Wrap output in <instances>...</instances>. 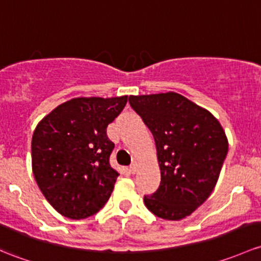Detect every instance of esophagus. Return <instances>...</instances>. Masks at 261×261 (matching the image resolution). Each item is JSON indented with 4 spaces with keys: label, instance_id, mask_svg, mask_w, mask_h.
<instances>
[{
    "label": "esophagus",
    "instance_id": "34e87169",
    "mask_svg": "<svg viewBox=\"0 0 261 261\" xmlns=\"http://www.w3.org/2000/svg\"><path fill=\"white\" fill-rule=\"evenodd\" d=\"M136 170H138V165H136V164H131V165H130V172H131V174H135Z\"/></svg>",
    "mask_w": 261,
    "mask_h": 261
}]
</instances>
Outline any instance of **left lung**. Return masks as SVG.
<instances>
[{"label":"left lung","instance_id":"8db88e82","mask_svg":"<svg viewBox=\"0 0 261 261\" xmlns=\"http://www.w3.org/2000/svg\"><path fill=\"white\" fill-rule=\"evenodd\" d=\"M130 106L155 139L161 182L144 202L153 215L181 220L213 193L227 153L220 122L176 92L130 96Z\"/></svg>","mask_w":261,"mask_h":261}]
</instances>
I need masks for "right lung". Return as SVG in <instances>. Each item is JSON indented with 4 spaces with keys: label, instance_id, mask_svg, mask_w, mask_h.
<instances>
[{
    "label": "right lung",
    "instance_id": "add662e5",
    "mask_svg": "<svg viewBox=\"0 0 261 261\" xmlns=\"http://www.w3.org/2000/svg\"><path fill=\"white\" fill-rule=\"evenodd\" d=\"M127 102L77 97L43 117L32 136V171L46 200L61 215L86 219L102 209L119 172L110 165L115 144L106 128Z\"/></svg>",
    "mask_w": 261,
    "mask_h": 261
}]
</instances>
